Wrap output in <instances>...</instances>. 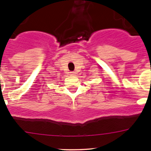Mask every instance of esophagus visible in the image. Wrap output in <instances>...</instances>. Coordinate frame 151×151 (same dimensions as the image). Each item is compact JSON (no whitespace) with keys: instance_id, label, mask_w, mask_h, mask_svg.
Instances as JSON below:
<instances>
[{"instance_id":"1","label":"esophagus","mask_w":151,"mask_h":151,"mask_svg":"<svg viewBox=\"0 0 151 151\" xmlns=\"http://www.w3.org/2000/svg\"><path fill=\"white\" fill-rule=\"evenodd\" d=\"M75 72H74V71H71V72H70V75L71 76H74L75 75Z\"/></svg>"}]
</instances>
